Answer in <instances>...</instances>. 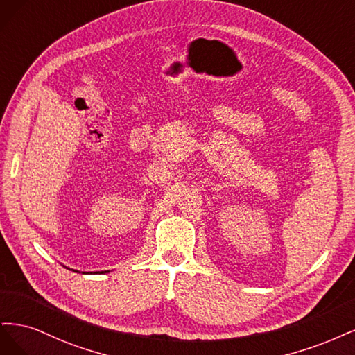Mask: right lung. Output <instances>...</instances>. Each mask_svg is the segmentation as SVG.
Listing matches in <instances>:
<instances>
[{"instance_id":"right-lung-1","label":"right lung","mask_w":355,"mask_h":355,"mask_svg":"<svg viewBox=\"0 0 355 355\" xmlns=\"http://www.w3.org/2000/svg\"><path fill=\"white\" fill-rule=\"evenodd\" d=\"M73 271H75V270H73ZM76 272H78V271H76Z\"/></svg>"}]
</instances>
